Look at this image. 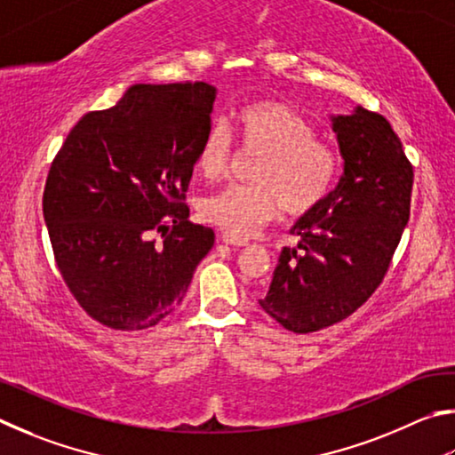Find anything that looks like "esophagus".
Listing matches in <instances>:
<instances>
[{
	"instance_id": "34e87169",
	"label": "esophagus",
	"mask_w": 455,
	"mask_h": 455,
	"mask_svg": "<svg viewBox=\"0 0 455 455\" xmlns=\"http://www.w3.org/2000/svg\"><path fill=\"white\" fill-rule=\"evenodd\" d=\"M221 242L228 243V245H235V248H243V245H248V240H240V237H234L232 234H221Z\"/></svg>"
}]
</instances>
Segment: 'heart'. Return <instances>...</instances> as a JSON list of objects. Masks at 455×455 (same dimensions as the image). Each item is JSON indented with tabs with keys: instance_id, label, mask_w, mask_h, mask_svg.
Instances as JSON below:
<instances>
[{
	"instance_id": "b5f03b06",
	"label": "heart",
	"mask_w": 455,
	"mask_h": 455,
	"mask_svg": "<svg viewBox=\"0 0 455 455\" xmlns=\"http://www.w3.org/2000/svg\"><path fill=\"white\" fill-rule=\"evenodd\" d=\"M242 148L258 151L253 183L228 186L199 202V218L245 240L282 210L304 215L320 207L336 186L341 159L338 149L315 135V127L296 108L277 100H256L234 116ZM228 133L212 127L196 154V170L215 181L228 172Z\"/></svg>"
}]
</instances>
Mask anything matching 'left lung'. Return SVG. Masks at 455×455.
Listing matches in <instances>:
<instances>
[{
	"instance_id": "1",
	"label": "left lung",
	"mask_w": 455,
	"mask_h": 455,
	"mask_svg": "<svg viewBox=\"0 0 455 455\" xmlns=\"http://www.w3.org/2000/svg\"><path fill=\"white\" fill-rule=\"evenodd\" d=\"M344 175L306 213L259 298L267 315L293 333L346 320L379 288L410 220L413 165L384 116L357 108L333 117Z\"/></svg>"
}]
</instances>
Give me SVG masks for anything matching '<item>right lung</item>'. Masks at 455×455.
Here are the masks:
<instances>
[{"instance_id": "add662e5", "label": "right lung", "mask_w": 455, "mask_h": 455, "mask_svg": "<svg viewBox=\"0 0 455 455\" xmlns=\"http://www.w3.org/2000/svg\"><path fill=\"white\" fill-rule=\"evenodd\" d=\"M213 100L204 82L138 84L114 108L79 119L53 157L44 218L55 264L106 328L140 331L165 320L213 248V229L191 223L186 204Z\"/></svg>"}]
</instances>
